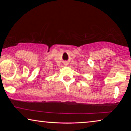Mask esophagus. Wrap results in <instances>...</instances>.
<instances>
[{
    "instance_id": "esophagus-1",
    "label": "esophagus",
    "mask_w": 131,
    "mask_h": 131,
    "mask_svg": "<svg viewBox=\"0 0 131 131\" xmlns=\"http://www.w3.org/2000/svg\"><path fill=\"white\" fill-rule=\"evenodd\" d=\"M66 64H67V63H66Z\"/></svg>"
}]
</instances>
